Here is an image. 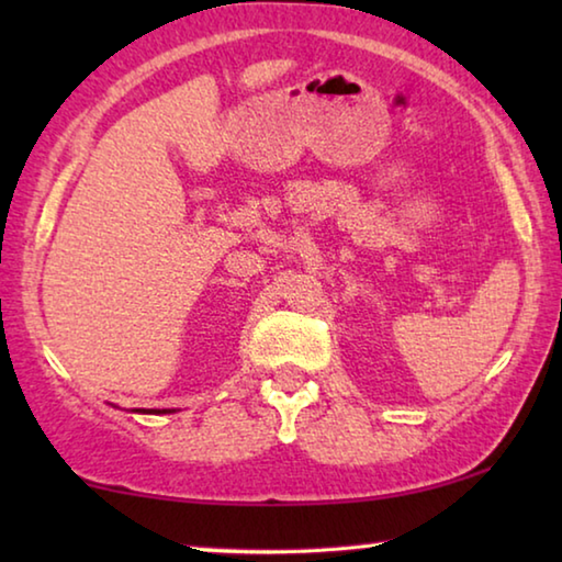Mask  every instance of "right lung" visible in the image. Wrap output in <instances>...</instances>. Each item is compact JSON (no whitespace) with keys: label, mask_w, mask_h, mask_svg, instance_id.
I'll use <instances>...</instances> for the list:
<instances>
[{"label":"right lung","mask_w":562,"mask_h":562,"mask_svg":"<svg viewBox=\"0 0 562 562\" xmlns=\"http://www.w3.org/2000/svg\"><path fill=\"white\" fill-rule=\"evenodd\" d=\"M136 412H140V408H136ZM146 414H166V408H164V412H156V408H150V412H146Z\"/></svg>","instance_id":"add662e5"}]
</instances>
